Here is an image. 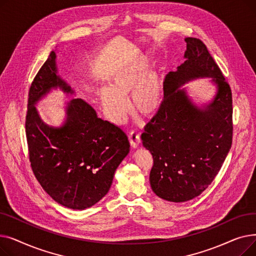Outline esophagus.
<instances>
[{"label":"esophagus","instance_id":"obj_1","mask_svg":"<svg viewBox=\"0 0 256 256\" xmlns=\"http://www.w3.org/2000/svg\"><path fill=\"white\" fill-rule=\"evenodd\" d=\"M128 139L130 141L132 146L134 148H137V147L140 145L141 143V139H140V134L136 130H132L128 135Z\"/></svg>","mask_w":256,"mask_h":256}]
</instances>
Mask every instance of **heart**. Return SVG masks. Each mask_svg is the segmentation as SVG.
Here are the masks:
<instances>
[{"instance_id": "heart-1", "label": "heart", "mask_w": 256, "mask_h": 256, "mask_svg": "<svg viewBox=\"0 0 256 256\" xmlns=\"http://www.w3.org/2000/svg\"><path fill=\"white\" fill-rule=\"evenodd\" d=\"M150 66V57L140 55L112 78L110 87L100 90V100L109 118L116 124L122 122L128 112L126 98L130 94V102L138 113L148 116L156 113L163 100V80L156 66Z\"/></svg>"}]
</instances>
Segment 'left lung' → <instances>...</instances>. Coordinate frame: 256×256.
I'll use <instances>...</instances> for the list:
<instances>
[{"label": "left lung", "mask_w": 256, "mask_h": 256, "mask_svg": "<svg viewBox=\"0 0 256 256\" xmlns=\"http://www.w3.org/2000/svg\"><path fill=\"white\" fill-rule=\"evenodd\" d=\"M184 62L164 82V100L141 135L152 154L150 182L160 198L184 202L202 193L220 171L232 143V96L219 66L200 39L186 37ZM210 77L212 102L197 106L180 87Z\"/></svg>", "instance_id": "8db88e82"}]
</instances>
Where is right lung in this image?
<instances>
[{"label": "right lung", "instance_id": "1", "mask_svg": "<svg viewBox=\"0 0 256 256\" xmlns=\"http://www.w3.org/2000/svg\"><path fill=\"white\" fill-rule=\"evenodd\" d=\"M56 57L52 50L30 87L26 116L29 158L35 178L56 202L85 210L109 192L117 167L130 152V142L122 130L98 118L82 98L67 102L62 126L44 122L35 106L40 100L57 88L74 94L58 74Z\"/></svg>", "mask_w": 256, "mask_h": 256}]
</instances>
